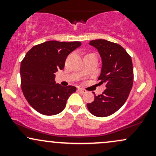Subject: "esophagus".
<instances>
[{"label":"esophagus","mask_w":156,"mask_h":156,"mask_svg":"<svg viewBox=\"0 0 156 156\" xmlns=\"http://www.w3.org/2000/svg\"><path fill=\"white\" fill-rule=\"evenodd\" d=\"M78 90L80 92H81V93H87V90H85V89H81V88H78Z\"/></svg>","instance_id":"obj_1"}]
</instances>
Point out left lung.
Segmentation results:
<instances>
[{
  "mask_svg": "<svg viewBox=\"0 0 156 156\" xmlns=\"http://www.w3.org/2000/svg\"><path fill=\"white\" fill-rule=\"evenodd\" d=\"M89 44L98 50L102 59L99 83H105L103 94L87 103L91 114L98 117H108L119 110L128 99L133 83L131 57L119 44L105 39H95Z\"/></svg>",
  "mask_w": 156,
  "mask_h": 156,
  "instance_id": "8db88e82",
  "label": "left lung"
}]
</instances>
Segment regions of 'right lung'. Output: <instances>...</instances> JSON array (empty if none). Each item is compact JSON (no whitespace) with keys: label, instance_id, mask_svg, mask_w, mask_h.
<instances>
[{"label":"right lung","instance_id":"obj_1","mask_svg":"<svg viewBox=\"0 0 156 156\" xmlns=\"http://www.w3.org/2000/svg\"><path fill=\"white\" fill-rule=\"evenodd\" d=\"M80 45V42L48 41L34 46L26 53L20 64L21 88L37 112L51 116L65 108L76 87L55 83L54 73L64 69L67 55Z\"/></svg>","mask_w":156,"mask_h":156}]
</instances>
